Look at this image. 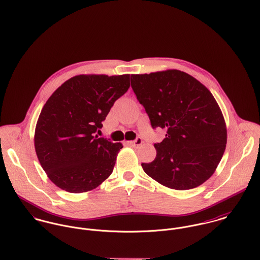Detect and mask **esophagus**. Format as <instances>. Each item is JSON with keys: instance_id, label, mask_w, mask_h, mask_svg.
<instances>
[{"instance_id": "esophagus-1", "label": "esophagus", "mask_w": 260, "mask_h": 260, "mask_svg": "<svg viewBox=\"0 0 260 260\" xmlns=\"http://www.w3.org/2000/svg\"><path fill=\"white\" fill-rule=\"evenodd\" d=\"M142 143H143V141H142V139L139 138V137H138L136 140H134V141H128V144H130V145L133 146V147H138V146L142 145Z\"/></svg>"}]
</instances>
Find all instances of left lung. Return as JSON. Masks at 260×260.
I'll return each instance as SVG.
<instances>
[{"instance_id":"1","label":"left lung","mask_w":260,"mask_h":260,"mask_svg":"<svg viewBox=\"0 0 260 260\" xmlns=\"http://www.w3.org/2000/svg\"><path fill=\"white\" fill-rule=\"evenodd\" d=\"M131 86L153 128L166 130L154 144L156 158L145 173L175 190L201 185L215 172L226 147L222 112L211 92L179 70L131 75Z\"/></svg>"}]
</instances>
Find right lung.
I'll use <instances>...</instances> for the list:
<instances>
[{"instance_id":"1","label":"right lung","mask_w":260,"mask_h":260,"mask_svg":"<svg viewBox=\"0 0 260 260\" xmlns=\"http://www.w3.org/2000/svg\"><path fill=\"white\" fill-rule=\"evenodd\" d=\"M130 87V75H77L47 100L34 144L49 179L70 193L95 189L111 175L122 143L96 134L114 102Z\"/></svg>"}]
</instances>
